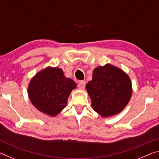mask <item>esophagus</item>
<instances>
[{"mask_svg": "<svg viewBox=\"0 0 159 159\" xmlns=\"http://www.w3.org/2000/svg\"><path fill=\"white\" fill-rule=\"evenodd\" d=\"M85 86V81H84V80H81V81H80L79 83V84H78V88L80 90L84 89Z\"/></svg>", "mask_w": 159, "mask_h": 159, "instance_id": "1", "label": "esophagus"}]
</instances>
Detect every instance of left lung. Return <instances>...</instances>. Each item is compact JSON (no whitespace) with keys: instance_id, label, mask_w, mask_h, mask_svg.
<instances>
[{"instance_id":"obj_1","label":"left lung","mask_w":159,"mask_h":159,"mask_svg":"<svg viewBox=\"0 0 159 159\" xmlns=\"http://www.w3.org/2000/svg\"><path fill=\"white\" fill-rule=\"evenodd\" d=\"M85 88L93 109L102 117L120 113L130 101L133 93L128 74L110 64L94 69L93 79Z\"/></svg>"}]
</instances>
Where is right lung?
Segmentation results:
<instances>
[{"label":"right lung","instance_id":"add662e5","mask_svg":"<svg viewBox=\"0 0 159 159\" xmlns=\"http://www.w3.org/2000/svg\"><path fill=\"white\" fill-rule=\"evenodd\" d=\"M76 88L60 68L48 66L32 78L28 87L31 103L40 111L55 116L65 108L70 93Z\"/></svg>","mask_w":159,"mask_h":159}]
</instances>
